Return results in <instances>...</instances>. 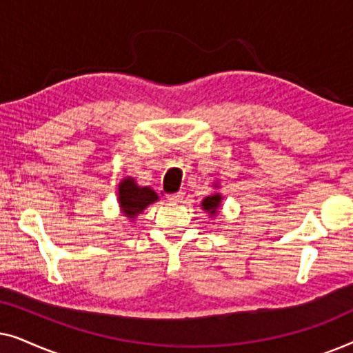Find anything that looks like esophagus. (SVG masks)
<instances>
[{"mask_svg": "<svg viewBox=\"0 0 353 353\" xmlns=\"http://www.w3.org/2000/svg\"><path fill=\"white\" fill-rule=\"evenodd\" d=\"M183 201V192H175V194L168 196V202H181Z\"/></svg>", "mask_w": 353, "mask_h": 353, "instance_id": "obj_1", "label": "esophagus"}]
</instances>
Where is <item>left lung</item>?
Returning a JSON list of instances; mask_svg holds the SVG:
<instances>
[{
  "instance_id": "1",
  "label": "left lung",
  "mask_w": 353,
  "mask_h": 353,
  "mask_svg": "<svg viewBox=\"0 0 353 353\" xmlns=\"http://www.w3.org/2000/svg\"><path fill=\"white\" fill-rule=\"evenodd\" d=\"M214 188L215 190H219V183H214ZM221 202H223V196H221V192L215 191L212 192V194L205 196L204 199L201 202V207L202 210L205 212L207 215H209V219H214L215 215L220 214V207H221Z\"/></svg>"
}]
</instances>
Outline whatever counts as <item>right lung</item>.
<instances>
[{"mask_svg": "<svg viewBox=\"0 0 353 353\" xmlns=\"http://www.w3.org/2000/svg\"><path fill=\"white\" fill-rule=\"evenodd\" d=\"M157 201V192L149 186H139L133 176H125L119 183V207L128 220L133 221L148 205Z\"/></svg>", "mask_w": 353, "mask_h": 353, "instance_id": "obj_1", "label": "right lung"}]
</instances>
